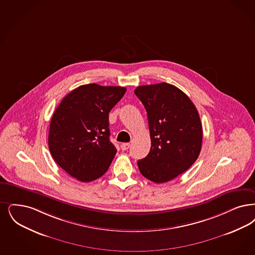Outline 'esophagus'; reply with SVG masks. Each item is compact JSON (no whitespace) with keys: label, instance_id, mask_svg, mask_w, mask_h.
Masks as SVG:
<instances>
[{"label":"esophagus","instance_id":"34e87169","mask_svg":"<svg viewBox=\"0 0 255 255\" xmlns=\"http://www.w3.org/2000/svg\"><path fill=\"white\" fill-rule=\"evenodd\" d=\"M121 148H122L123 151L128 150V149L130 148V143H123V144L121 145Z\"/></svg>","mask_w":255,"mask_h":255}]
</instances>
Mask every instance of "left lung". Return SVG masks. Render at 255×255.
<instances>
[{
    "label": "left lung",
    "mask_w": 255,
    "mask_h": 255,
    "mask_svg": "<svg viewBox=\"0 0 255 255\" xmlns=\"http://www.w3.org/2000/svg\"><path fill=\"white\" fill-rule=\"evenodd\" d=\"M148 117L151 149L137 161L139 171L154 183H164L186 172L202 146V124L190 98L162 82L135 88Z\"/></svg>",
    "instance_id": "left-lung-1"
}]
</instances>
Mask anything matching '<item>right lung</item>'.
<instances>
[{
	"label": "right lung",
	"mask_w": 255,
	"mask_h": 255,
	"mask_svg": "<svg viewBox=\"0 0 255 255\" xmlns=\"http://www.w3.org/2000/svg\"><path fill=\"white\" fill-rule=\"evenodd\" d=\"M125 87L82 85L62 99L48 134L52 157L71 176L90 182L107 172L117 149L110 139L109 112Z\"/></svg>",
	"instance_id": "add662e5"
}]
</instances>
